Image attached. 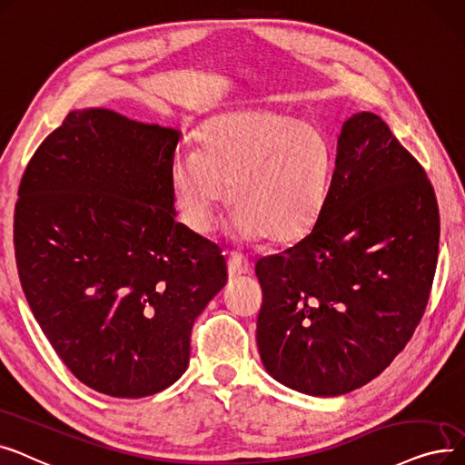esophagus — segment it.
Here are the masks:
<instances>
[{
    "mask_svg": "<svg viewBox=\"0 0 465 465\" xmlns=\"http://www.w3.org/2000/svg\"><path fill=\"white\" fill-rule=\"evenodd\" d=\"M250 271V261L246 257H242L240 253H231L229 261H227V272L229 278H236L246 274Z\"/></svg>",
    "mask_w": 465,
    "mask_h": 465,
    "instance_id": "obj_1",
    "label": "esophagus"
}]
</instances>
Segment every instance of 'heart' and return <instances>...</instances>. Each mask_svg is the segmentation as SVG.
<instances>
[{
  "label": "heart",
  "instance_id": "b5f03b06",
  "mask_svg": "<svg viewBox=\"0 0 465 465\" xmlns=\"http://www.w3.org/2000/svg\"><path fill=\"white\" fill-rule=\"evenodd\" d=\"M333 173L325 134L269 109H238L208 119L196 149L172 164L175 203L194 232H208L227 187L232 229L244 240L290 244L314 227Z\"/></svg>",
  "mask_w": 465,
  "mask_h": 465
}]
</instances>
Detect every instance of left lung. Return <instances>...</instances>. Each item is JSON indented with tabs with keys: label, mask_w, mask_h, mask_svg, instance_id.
<instances>
[{
	"label": "left lung",
	"mask_w": 465,
	"mask_h": 465,
	"mask_svg": "<svg viewBox=\"0 0 465 465\" xmlns=\"http://www.w3.org/2000/svg\"><path fill=\"white\" fill-rule=\"evenodd\" d=\"M439 252L424 168L374 114H353L312 231L262 257L257 348L274 381L316 397L365 386L414 333Z\"/></svg>",
	"instance_id": "8db88e82"
}]
</instances>
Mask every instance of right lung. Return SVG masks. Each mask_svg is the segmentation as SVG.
Segmentation results:
<instances>
[{
    "mask_svg": "<svg viewBox=\"0 0 465 465\" xmlns=\"http://www.w3.org/2000/svg\"><path fill=\"white\" fill-rule=\"evenodd\" d=\"M180 140L114 109H75L20 182L22 292L65 367L112 397L178 381L193 323L227 282L219 248L175 221Z\"/></svg>",
    "mask_w": 465,
    "mask_h": 465,
    "instance_id": "1",
    "label": "right lung"
}]
</instances>
